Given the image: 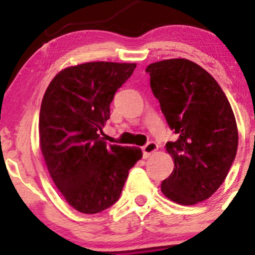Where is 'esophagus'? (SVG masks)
Listing matches in <instances>:
<instances>
[{"label": "esophagus", "instance_id": "esophagus-1", "mask_svg": "<svg viewBox=\"0 0 255 255\" xmlns=\"http://www.w3.org/2000/svg\"><path fill=\"white\" fill-rule=\"evenodd\" d=\"M143 150V156L144 158H149L153 153H155L158 150V144L154 142H149L146 145H144L142 148Z\"/></svg>", "mask_w": 255, "mask_h": 255}]
</instances>
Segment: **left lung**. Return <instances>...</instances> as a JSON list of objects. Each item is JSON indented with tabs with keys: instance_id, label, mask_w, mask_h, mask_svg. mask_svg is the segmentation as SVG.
<instances>
[{
	"instance_id": "obj_1",
	"label": "left lung",
	"mask_w": 255,
	"mask_h": 255,
	"mask_svg": "<svg viewBox=\"0 0 255 255\" xmlns=\"http://www.w3.org/2000/svg\"><path fill=\"white\" fill-rule=\"evenodd\" d=\"M145 71L169 127L177 134L165 145L174 170L161 182V192L179 205H196L217 191L235 160V113L217 81L194 61L166 59Z\"/></svg>"
}]
</instances>
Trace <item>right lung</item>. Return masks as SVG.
<instances>
[{
  "label": "right lung",
  "instance_id": "add662e5",
  "mask_svg": "<svg viewBox=\"0 0 255 255\" xmlns=\"http://www.w3.org/2000/svg\"><path fill=\"white\" fill-rule=\"evenodd\" d=\"M135 63L90 61L51 80L39 115V146L51 180L76 211L94 215L120 197L128 171L142 158L135 146L107 145L100 135L118 87Z\"/></svg>",
  "mask_w": 255,
  "mask_h": 255
}]
</instances>
